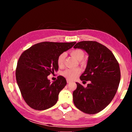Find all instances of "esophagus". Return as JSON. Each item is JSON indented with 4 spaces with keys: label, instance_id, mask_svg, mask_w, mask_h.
<instances>
[{
    "label": "esophagus",
    "instance_id": "1",
    "mask_svg": "<svg viewBox=\"0 0 132 132\" xmlns=\"http://www.w3.org/2000/svg\"><path fill=\"white\" fill-rule=\"evenodd\" d=\"M67 82H68V83H70V80H67Z\"/></svg>",
    "mask_w": 132,
    "mask_h": 132
}]
</instances>
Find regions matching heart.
Returning a JSON list of instances; mask_svg holds the SVG:
<instances>
[{
  "label": "heart",
  "instance_id": "1",
  "mask_svg": "<svg viewBox=\"0 0 132 132\" xmlns=\"http://www.w3.org/2000/svg\"><path fill=\"white\" fill-rule=\"evenodd\" d=\"M70 53L73 57H75L76 59L79 61L83 59L84 56L83 51L80 50H78V49L71 51ZM65 56L66 55L64 53H62L58 57L57 62L58 66L59 67H62L63 66ZM80 71H81V70L79 68L68 69L62 72V75L69 80H73L79 76L80 73Z\"/></svg>",
  "mask_w": 132,
  "mask_h": 132
}]
</instances>
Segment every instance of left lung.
<instances>
[{"instance_id":"8db88e82","label":"left lung","mask_w":132,"mask_h":132,"mask_svg":"<svg viewBox=\"0 0 132 132\" xmlns=\"http://www.w3.org/2000/svg\"><path fill=\"white\" fill-rule=\"evenodd\" d=\"M74 48L87 53L86 68L80 79L90 83L84 88L76 82L73 102L83 112L95 114L105 108L117 93L120 80L119 63L109 49L96 41L79 42Z\"/></svg>"}]
</instances>
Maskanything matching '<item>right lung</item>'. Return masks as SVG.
Masks as SVG:
<instances>
[{"label":"right lung","mask_w":132,"mask_h":132,"mask_svg":"<svg viewBox=\"0 0 132 132\" xmlns=\"http://www.w3.org/2000/svg\"><path fill=\"white\" fill-rule=\"evenodd\" d=\"M76 43L43 42L24 51L17 62L15 77L24 101L31 108L45 110L56 104L59 93L66 86L62 76L52 83L48 76L59 69L57 58Z\"/></svg>","instance_id":"obj_1"}]
</instances>
